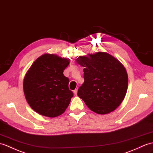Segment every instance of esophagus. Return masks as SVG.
Listing matches in <instances>:
<instances>
[{
    "instance_id": "obj_1",
    "label": "esophagus",
    "mask_w": 153,
    "mask_h": 153,
    "mask_svg": "<svg viewBox=\"0 0 153 153\" xmlns=\"http://www.w3.org/2000/svg\"><path fill=\"white\" fill-rule=\"evenodd\" d=\"M74 93L75 95H77V88H76L75 90L74 91Z\"/></svg>"
}]
</instances>
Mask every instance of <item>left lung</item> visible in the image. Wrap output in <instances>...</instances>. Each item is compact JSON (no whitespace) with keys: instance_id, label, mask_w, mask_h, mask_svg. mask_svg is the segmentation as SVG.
Returning <instances> with one entry per match:
<instances>
[{"instance_id":"1","label":"left lung","mask_w":153,"mask_h":153,"mask_svg":"<svg viewBox=\"0 0 153 153\" xmlns=\"http://www.w3.org/2000/svg\"><path fill=\"white\" fill-rule=\"evenodd\" d=\"M77 62L84 67V83L77 95L98 114L114 111L125 97L128 78L122 63L108 53L79 56Z\"/></svg>"}]
</instances>
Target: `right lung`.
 Returning <instances> with one entry per match:
<instances>
[{
	"instance_id": "add662e5",
	"label": "right lung",
	"mask_w": 153,
	"mask_h": 153,
	"mask_svg": "<svg viewBox=\"0 0 153 153\" xmlns=\"http://www.w3.org/2000/svg\"><path fill=\"white\" fill-rule=\"evenodd\" d=\"M69 63V59L46 53L27 71L23 81L25 97L30 108L40 115L56 117L69 105L74 94L69 89V79L63 74Z\"/></svg>"
}]
</instances>
